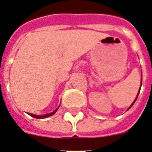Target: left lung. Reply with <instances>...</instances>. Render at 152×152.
Listing matches in <instances>:
<instances>
[{
    "label": "left lung",
    "instance_id": "1",
    "mask_svg": "<svg viewBox=\"0 0 152 152\" xmlns=\"http://www.w3.org/2000/svg\"><path fill=\"white\" fill-rule=\"evenodd\" d=\"M141 84H142V79H141ZM139 93H140V91H139V92H138V94H137V96H136V98H135V100H134V102H133V103H132V104H131V106H130V107H129V108H128V109H127V110H129V109H130V108H131V107H132V106H133V105H134V102H135V101H136V100H137V96H138V94H139Z\"/></svg>",
    "mask_w": 152,
    "mask_h": 152
}]
</instances>
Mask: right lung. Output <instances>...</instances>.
<instances>
[{
  "label": "right lung",
  "instance_id": "add662e5",
  "mask_svg": "<svg viewBox=\"0 0 152 152\" xmlns=\"http://www.w3.org/2000/svg\"><path fill=\"white\" fill-rule=\"evenodd\" d=\"M58 109V107L57 108L56 110H55L54 111L52 112V113H48V114H45V115H42V116H39V115H35V114H32V113H28L29 115L31 116V117H35V118H37V119H43V118H46V117H50V116L53 115V114H55L56 113V112L57 111V110Z\"/></svg>",
  "mask_w": 152,
  "mask_h": 152
}]
</instances>
